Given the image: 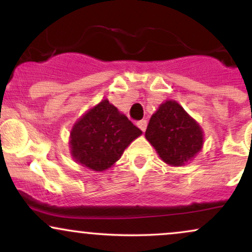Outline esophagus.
<instances>
[{"instance_id":"34e87169","label":"esophagus","mask_w":252,"mask_h":252,"mask_svg":"<svg viewBox=\"0 0 252 252\" xmlns=\"http://www.w3.org/2000/svg\"><path fill=\"white\" fill-rule=\"evenodd\" d=\"M137 126H138V128H140L141 130H142V131H144V130L147 129V121H146V120L138 121V122H137Z\"/></svg>"}]
</instances>
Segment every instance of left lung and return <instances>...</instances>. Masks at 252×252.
I'll list each match as a JSON object with an SVG mask.
<instances>
[{
  "mask_svg": "<svg viewBox=\"0 0 252 252\" xmlns=\"http://www.w3.org/2000/svg\"><path fill=\"white\" fill-rule=\"evenodd\" d=\"M146 137L166 163L182 166L202 146V130L181 105L167 100L150 118Z\"/></svg>",
  "mask_w": 252,
  "mask_h": 252,
  "instance_id": "1",
  "label": "left lung"
}]
</instances>
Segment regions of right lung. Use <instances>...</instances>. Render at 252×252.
Masks as SVG:
<instances>
[{"label":"right lung","instance_id":"obj_1","mask_svg":"<svg viewBox=\"0 0 252 252\" xmlns=\"http://www.w3.org/2000/svg\"><path fill=\"white\" fill-rule=\"evenodd\" d=\"M141 134L109 100H102L74 124L72 156L88 168L102 172L120 160L124 149Z\"/></svg>","mask_w":252,"mask_h":252}]
</instances>
